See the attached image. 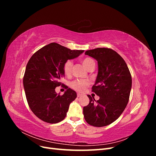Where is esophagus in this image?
I'll list each match as a JSON object with an SVG mask.
<instances>
[{
  "label": "esophagus",
  "mask_w": 156,
  "mask_h": 156,
  "mask_svg": "<svg viewBox=\"0 0 156 156\" xmlns=\"http://www.w3.org/2000/svg\"><path fill=\"white\" fill-rule=\"evenodd\" d=\"M77 97H78V98H79V97H81V96H82V94H79V93H78V94H77Z\"/></svg>",
  "instance_id": "obj_1"
}]
</instances>
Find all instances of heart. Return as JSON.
I'll return each instance as SVG.
<instances>
[{
  "label": "heart",
  "mask_w": 156,
  "mask_h": 156,
  "mask_svg": "<svg viewBox=\"0 0 156 156\" xmlns=\"http://www.w3.org/2000/svg\"><path fill=\"white\" fill-rule=\"evenodd\" d=\"M82 63L87 70H89L90 68L94 67L95 66V62L92 58L90 57H86L82 60ZM73 66V62L71 60H67L64 64L63 71L64 73L66 75H69L71 72H72ZM89 83L88 81H84V80H74L70 83V87L74 90L77 91L79 92H82L85 90V89L88 87Z\"/></svg>",
  "instance_id": "heart-1"
}]
</instances>
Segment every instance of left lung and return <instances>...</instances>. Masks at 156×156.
<instances>
[{
  "label": "left lung",
  "mask_w": 156,
  "mask_h": 156,
  "mask_svg": "<svg viewBox=\"0 0 156 156\" xmlns=\"http://www.w3.org/2000/svg\"><path fill=\"white\" fill-rule=\"evenodd\" d=\"M85 55L98 61V73L92 91L100 99L96 101L88 95L90 102L83 107L84 119L92 126H106L119 119L127 106L131 75L124 60L114 50L96 48Z\"/></svg>",
  "instance_id": "obj_1"
}]
</instances>
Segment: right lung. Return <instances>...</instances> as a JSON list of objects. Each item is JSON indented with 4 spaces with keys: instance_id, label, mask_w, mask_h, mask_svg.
Wrapping results in <instances>:
<instances>
[{
    "instance_id": "right-lung-1",
    "label": "right lung",
    "mask_w": 156,
    "mask_h": 156,
    "mask_svg": "<svg viewBox=\"0 0 156 156\" xmlns=\"http://www.w3.org/2000/svg\"><path fill=\"white\" fill-rule=\"evenodd\" d=\"M83 52L51 43L31 56L23 77V87L30 108L40 120L56 124L65 119L69 104L77 98V94L67 88L60 96L55 88L61 85L59 80L64 75V63Z\"/></svg>"
}]
</instances>
